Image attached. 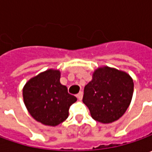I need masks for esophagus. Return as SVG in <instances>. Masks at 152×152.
Here are the masks:
<instances>
[{"label": "esophagus", "mask_w": 152, "mask_h": 152, "mask_svg": "<svg viewBox=\"0 0 152 152\" xmlns=\"http://www.w3.org/2000/svg\"><path fill=\"white\" fill-rule=\"evenodd\" d=\"M77 96V98L79 99V101H81V100H82V98H83V92H82V91H80L79 94H77V96Z\"/></svg>", "instance_id": "34e87169"}]
</instances>
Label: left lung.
<instances>
[{"label":"left lung","instance_id":"8db88e82","mask_svg":"<svg viewBox=\"0 0 152 152\" xmlns=\"http://www.w3.org/2000/svg\"><path fill=\"white\" fill-rule=\"evenodd\" d=\"M133 92L134 82L128 73L109 67H99L85 85L83 102L96 121L110 124L124 114Z\"/></svg>","mask_w":152,"mask_h":152}]
</instances>
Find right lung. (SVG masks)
<instances>
[{
  "label": "right lung",
  "instance_id": "add662e5",
  "mask_svg": "<svg viewBox=\"0 0 152 152\" xmlns=\"http://www.w3.org/2000/svg\"><path fill=\"white\" fill-rule=\"evenodd\" d=\"M59 70L48 69L30 79L23 89V102L29 114L45 125L56 126L68 117L77 98L60 83Z\"/></svg>",
  "mask_w": 152,
  "mask_h": 152
}]
</instances>
